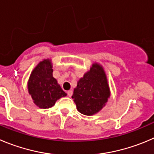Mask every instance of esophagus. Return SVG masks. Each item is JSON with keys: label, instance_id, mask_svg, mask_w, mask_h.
Segmentation results:
<instances>
[{"label": "esophagus", "instance_id": "obj_1", "mask_svg": "<svg viewBox=\"0 0 154 154\" xmlns=\"http://www.w3.org/2000/svg\"><path fill=\"white\" fill-rule=\"evenodd\" d=\"M67 94H68L69 97H72V90H69L67 91Z\"/></svg>", "mask_w": 154, "mask_h": 154}]
</instances>
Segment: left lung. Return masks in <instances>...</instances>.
Here are the masks:
<instances>
[{"mask_svg":"<svg viewBox=\"0 0 154 154\" xmlns=\"http://www.w3.org/2000/svg\"><path fill=\"white\" fill-rule=\"evenodd\" d=\"M109 97L110 89L103 67L94 63L78 81L72 97L79 112L93 116L105 106Z\"/></svg>","mask_w":154,"mask_h":154,"instance_id":"1","label":"left lung"}]
</instances>
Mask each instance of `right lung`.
Instances as JSON below:
<instances>
[{"label": "right lung", "mask_w": 154, "mask_h": 154, "mask_svg": "<svg viewBox=\"0 0 154 154\" xmlns=\"http://www.w3.org/2000/svg\"><path fill=\"white\" fill-rule=\"evenodd\" d=\"M51 59H44L31 72L27 83L29 94L33 103L41 109L52 107L60 98L66 96L57 81L53 76Z\"/></svg>", "instance_id": "1"}]
</instances>
